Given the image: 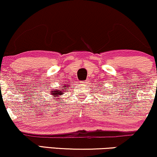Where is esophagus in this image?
Returning <instances> with one entry per match:
<instances>
[{"label":"esophagus","instance_id":"esophagus-1","mask_svg":"<svg viewBox=\"0 0 157 157\" xmlns=\"http://www.w3.org/2000/svg\"><path fill=\"white\" fill-rule=\"evenodd\" d=\"M88 82H89L88 80H85V81H83V82H82V84H87L89 83Z\"/></svg>","mask_w":157,"mask_h":157}]
</instances>
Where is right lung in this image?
Returning a JSON list of instances; mask_svg holds the SVG:
<instances>
[{
    "mask_svg": "<svg viewBox=\"0 0 157 157\" xmlns=\"http://www.w3.org/2000/svg\"><path fill=\"white\" fill-rule=\"evenodd\" d=\"M62 86H63V87H62L63 89H61V90H57L56 91H55V92H52V95H55V98H57L58 96V98H59V95H62L63 93H65L64 91L66 90V88H69V87H67V86H69V85L66 86L65 84H63ZM55 99H57V98H55ZM59 99H60V98H59Z\"/></svg>",
    "mask_w": 157,
    "mask_h": 157,
    "instance_id": "right-lung-1",
    "label": "right lung"
}]
</instances>
